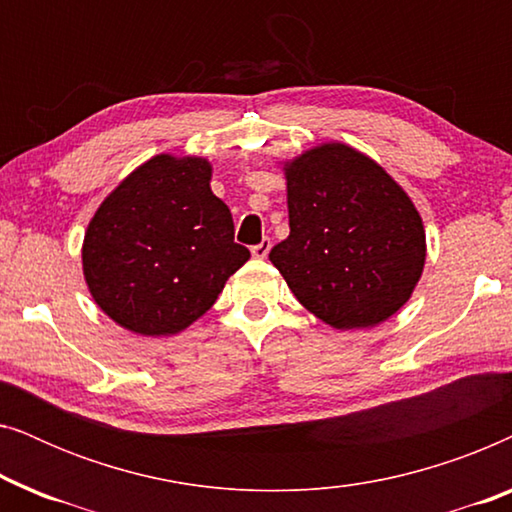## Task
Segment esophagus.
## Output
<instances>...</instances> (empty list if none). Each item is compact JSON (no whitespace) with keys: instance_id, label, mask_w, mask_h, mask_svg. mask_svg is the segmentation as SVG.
<instances>
[{"instance_id":"34e87169","label":"esophagus","mask_w":512,"mask_h":512,"mask_svg":"<svg viewBox=\"0 0 512 512\" xmlns=\"http://www.w3.org/2000/svg\"><path fill=\"white\" fill-rule=\"evenodd\" d=\"M270 247H272L270 237H263L261 244H256V247H251V254H254V258H265V256H268Z\"/></svg>"}]
</instances>
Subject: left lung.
<instances>
[{
  "mask_svg": "<svg viewBox=\"0 0 512 512\" xmlns=\"http://www.w3.org/2000/svg\"><path fill=\"white\" fill-rule=\"evenodd\" d=\"M289 228L270 261L328 326L370 328L408 303L426 235L408 193L352 146H314L284 163Z\"/></svg>",
  "mask_w": 512,
  "mask_h": 512,
  "instance_id": "left-lung-1",
  "label": "left lung"
}]
</instances>
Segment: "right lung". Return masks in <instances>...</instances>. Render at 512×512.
Here are the masks:
<instances>
[{
    "label": "right lung",
    "mask_w": 512,
    "mask_h": 512,
    "mask_svg": "<svg viewBox=\"0 0 512 512\" xmlns=\"http://www.w3.org/2000/svg\"><path fill=\"white\" fill-rule=\"evenodd\" d=\"M209 181V160L160 153L97 207L83 237V277L118 326L139 335L184 331L249 261Z\"/></svg>",
    "instance_id": "add662e5"
}]
</instances>
